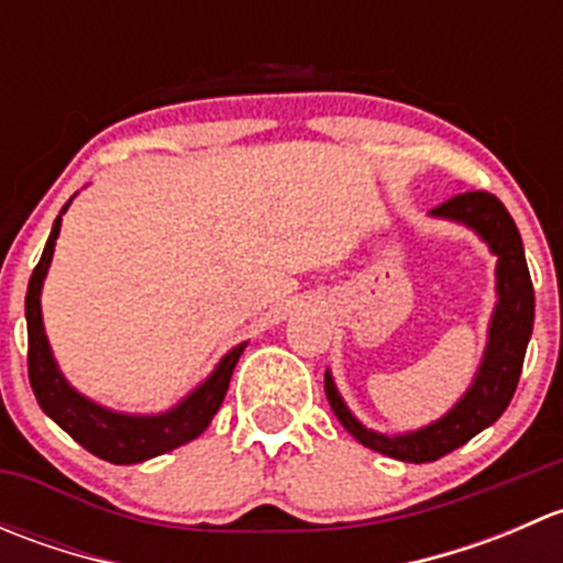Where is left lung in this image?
<instances>
[{
  "mask_svg": "<svg viewBox=\"0 0 563 563\" xmlns=\"http://www.w3.org/2000/svg\"><path fill=\"white\" fill-rule=\"evenodd\" d=\"M433 218L455 220V223L474 229L487 242L490 253H496V294L498 302L490 318L487 332V349L482 365L476 371L474 384L457 400V406L439 422L422 430L402 435H384L367 430L334 387L332 376H323V391L332 406L334 417L360 444L371 446L382 455L406 460V463H433V460L450 455L452 450L463 446L485 428H490L512 400L518 389L520 371H523L526 345L533 329V286L528 275L523 240L515 225L512 214L493 192L468 190L452 196L441 207L430 209Z\"/></svg>",
  "mask_w": 563,
  "mask_h": 563,
  "instance_id": "8db88e82",
  "label": "left lung"
}]
</instances>
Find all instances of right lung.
<instances>
[{
    "label": "right lung",
    "instance_id": "obj_1",
    "mask_svg": "<svg viewBox=\"0 0 563 563\" xmlns=\"http://www.w3.org/2000/svg\"><path fill=\"white\" fill-rule=\"evenodd\" d=\"M70 201L56 214L54 229H51L43 255H40L35 272H32L30 288H26V334H30V354H26V362H30V384L40 408L67 435H73L84 450L117 465L141 463V460L157 457L163 452H172L176 446L198 439L209 428L218 408L223 406L231 373H234L236 362H240L247 343H240L236 349H231L218 362L212 376L166 413H152V417L119 413L106 406H98L89 397L78 395L65 382L59 367H56L48 338H45L43 329V313H40V291H43V280L48 275L51 255H54L56 236H59L62 229V214L67 212Z\"/></svg>",
    "mask_w": 563,
    "mask_h": 563
}]
</instances>
